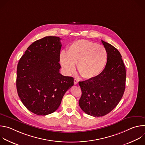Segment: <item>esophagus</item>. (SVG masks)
<instances>
[{
  "mask_svg": "<svg viewBox=\"0 0 145 145\" xmlns=\"http://www.w3.org/2000/svg\"><path fill=\"white\" fill-rule=\"evenodd\" d=\"M78 80L77 79H76V78H74V84L75 85H76V84H78Z\"/></svg>",
  "mask_w": 145,
  "mask_h": 145,
  "instance_id": "34e87169",
  "label": "esophagus"
}]
</instances>
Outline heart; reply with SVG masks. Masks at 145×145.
Returning <instances> with one entry per match:
<instances>
[{
	"instance_id": "1",
	"label": "heart",
	"mask_w": 145,
	"mask_h": 145,
	"mask_svg": "<svg viewBox=\"0 0 145 145\" xmlns=\"http://www.w3.org/2000/svg\"><path fill=\"white\" fill-rule=\"evenodd\" d=\"M107 60L106 48L86 39L72 43L67 52H61L59 61L67 74L75 71V65L80 74L86 78L98 76L104 69Z\"/></svg>"
}]
</instances>
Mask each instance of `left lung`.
<instances>
[{"label": "left lung", "instance_id": "obj_1", "mask_svg": "<svg viewBox=\"0 0 145 145\" xmlns=\"http://www.w3.org/2000/svg\"><path fill=\"white\" fill-rule=\"evenodd\" d=\"M107 52L105 68L98 76L80 81L81 96L79 106L87 114L103 116L118 105L125 90L126 68L119 52L101 40Z\"/></svg>", "mask_w": 145, "mask_h": 145}]
</instances>
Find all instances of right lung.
<instances>
[{
	"mask_svg": "<svg viewBox=\"0 0 145 145\" xmlns=\"http://www.w3.org/2000/svg\"><path fill=\"white\" fill-rule=\"evenodd\" d=\"M60 40L49 36L35 41L18 64V95L24 106L38 115L56 111L65 92L74 84L72 77L59 73Z\"/></svg>",
	"mask_w": 145,
	"mask_h": 145,
	"instance_id": "right-lung-1",
	"label": "right lung"
}]
</instances>
